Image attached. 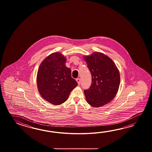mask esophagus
Listing matches in <instances>:
<instances>
[{"mask_svg": "<svg viewBox=\"0 0 152 152\" xmlns=\"http://www.w3.org/2000/svg\"><path fill=\"white\" fill-rule=\"evenodd\" d=\"M76 81H77V84L78 85H80V84L81 83V79H79V78H77L76 79Z\"/></svg>", "mask_w": 152, "mask_h": 152, "instance_id": "obj_1", "label": "esophagus"}]
</instances>
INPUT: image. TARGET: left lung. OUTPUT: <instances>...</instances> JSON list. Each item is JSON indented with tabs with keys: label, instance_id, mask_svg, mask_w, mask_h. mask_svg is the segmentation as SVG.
Masks as SVG:
<instances>
[{
	"label": "left lung",
	"instance_id": "8db88e82",
	"mask_svg": "<svg viewBox=\"0 0 152 152\" xmlns=\"http://www.w3.org/2000/svg\"><path fill=\"white\" fill-rule=\"evenodd\" d=\"M84 57L92 75L90 87L84 90L86 99L92 107H102L116 96L120 86V72L113 61L103 53L94 52Z\"/></svg>",
	"mask_w": 152,
	"mask_h": 152
}]
</instances>
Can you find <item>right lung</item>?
<instances>
[{"label": "right lung", "instance_id": "right-lung-1", "mask_svg": "<svg viewBox=\"0 0 152 152\" xmlns=\"http://www.w3.org/2000/svg\"><path fill=\"white\" fill-rule=\"evenodd\" d=\"M66 58L55 52L48 56L39 65L37 85L41 97L58 105L67 100L71 92L77 85L72 77L71 70L66 66Z\"/></svg>", "mask_w": 152, "mask_h": 152}]
</instances>
